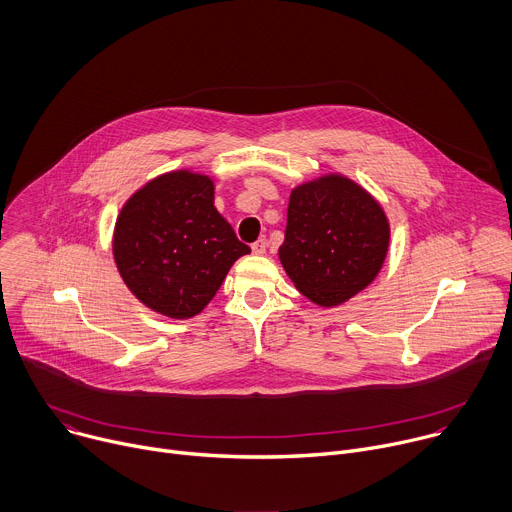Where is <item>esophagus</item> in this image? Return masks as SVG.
<instances>
[{
	"label": "esophagus",
	"instance_id": "34e87169",
	"mask_svg": "<svg viewBox=\"0 0 512 512\" xmlns=\"http://www.w3.org/2000/svg\"><path fill=\"white\" fill-rule=\"evenodd\" d=\"M251 249H253V253H255V255H263V253L267 251V241H265V237L257 239V241L251 245Z\"/></svg>",
	"mask_w": 512,
	"mask_h": 512
}]
</instances>
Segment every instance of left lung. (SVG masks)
Listing matches in <instances>:
<instances>
[{
    "instance_id": "8db88e82",
    "label": "left lung",
    "mask_w": 512,
    "mask_h": 512,
    "mask_svg": "<svg viewBox=\"0 0 512 512\" xmlns=\"http://www.w3.org/2000/svg\"><path fill=\"white\" fill-rule=\"evenodd\" d=\"M390 249L382 204L343 173L292 190L280 261L296 290L322 308L345 304L376 280Z\"/></svg>"
}]
</instances>
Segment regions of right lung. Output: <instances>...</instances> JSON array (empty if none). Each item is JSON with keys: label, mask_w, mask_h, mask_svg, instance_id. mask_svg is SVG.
I'll return each mask as SVG.
<instances>
[{"label": "right lung", "mask_w": 512, "mask_h": 512, "mask_svg": "<svg viewBox=\"0 0 512 512\" xmlns=\"http://www.w3.org/2000/svg\"><path fill=\"white\" fill-rule=\"evenodd\" d=\"M112 253L132 296L169 318L200 314L226 273L251 249L214 206V179L173 169L149 179L122 206Z\"/></svg>", "instance_id": "right-lung-1"}]
</instances>
